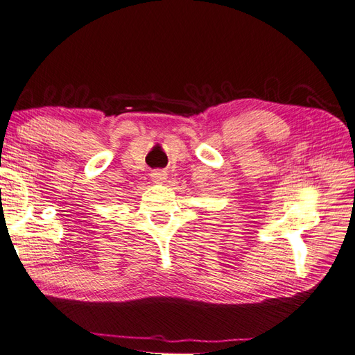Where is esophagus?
I'll use <instances>...</instances> for the list:
<instances>
[{"label":"esophagus","instance_id":"1","mask_svg":"<svg viewBox=\"0 0 355 355\" xmlns=\"http://www.w3.org/2000/svg\"><path fill=\"white\" fill-rule=\"evenodd\" d=\"M151 178H153L154 181H156V183H163V181L166 180V172H165V171H162V169L153 171Z\"/></svg>","mask_w":355,"mask_h":355}]
</instances>
